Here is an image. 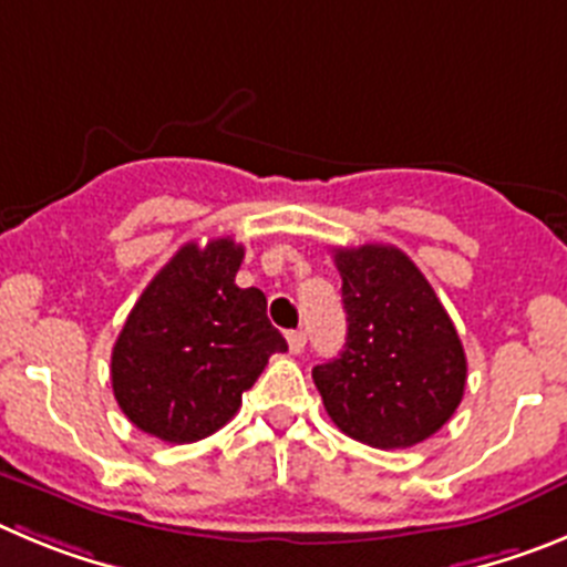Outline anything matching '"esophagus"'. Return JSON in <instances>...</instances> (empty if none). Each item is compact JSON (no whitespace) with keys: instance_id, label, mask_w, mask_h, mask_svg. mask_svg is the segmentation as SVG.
Wrapping results in <instances>:
<instances>
[{"instance_id":"34e87169","label":"esophagus","mask_w":567,"mask_h":567,"mask_svg":"<svg viewBox=\"0 0 567 567\" xmlns=\"http://www.w3.org/2000/svg\"><path fill=\"white\" fill-rule=\"evenodd\" d=\"M305 344H308V333H305V330H290V333H288L290 353L299 355L305 350Z\"/></svg>"}]
</instances>
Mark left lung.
<instances>
[{
    "mask_svg": "<svg viewBox=\"0 0 567 567\" xmlns=\"http://www.w3.org/2000/svg\"><path fill=\"white\" fill-rule=\"evenodd\" d=\"M347 341L313 367L330 421L375 449L435 435L466 390V353L417 265L392 246L336 248Z\"/></svg>",
    "mask_w": 567,
    "mask_h": 567,
    "instance_id": "8db88e82",
    "label": "left lung"
}]
</instances>
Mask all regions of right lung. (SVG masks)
<instances>
[{"label":"right lung","instance_id":"right-lung-1","mask_svg":"<svg viewBox=\"0 0 567 567\" xmlns=\"http://www.w3.org/2000/svg\"><path fill=\"white\" fill-rule=\"evenodd\" d=\"M246 248L186 243L155 274L112 347V392L146 435L195 443L226 426L271 353H285L259 288H237Z\"/></svg>","mask_w":567,"mask_h":567}]
</instances>
